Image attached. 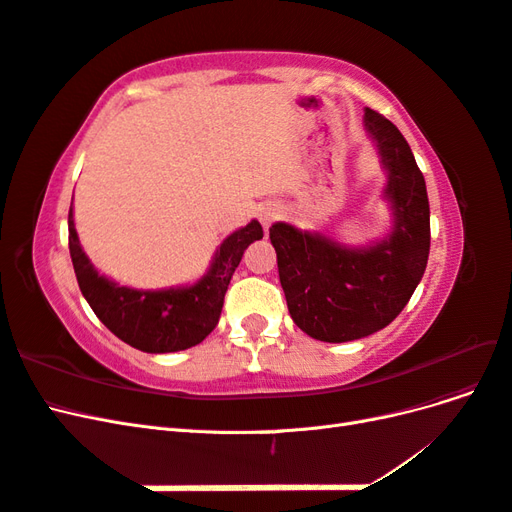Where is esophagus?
<instances>
[{"label":"esophagus","instance_id":"obj_1","mask_svg":"<svg viewBox=\"0 0 512 512\" xmlns=\"http://www.w3.org/2000/svg\"><path fill=\"white\" fill-rule=\"evenodd\" d=\"M280 207H277V205H265V207H262L260 209V224L262 226H271V222L275 220V218H280Z\"/></svg>","mask_w":512,"mask_h":512}]
</instances>
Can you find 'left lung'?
<instances>
[{
  "mask_svg": "<svg viewBox=\"0 0 512 512\" xmlns=\"http://www.w3.org/2000/svg\"><path fill=\"white\" fill-rule=\"evenodd\" d=\"M363 126L386 175L382 198L391 209V232L369 245H348L288 222L269 228L294 324L329 344L352 342L391 324L421 282L429 258V200L412 149L371 108H365Z\"/></svg>",
  "mask_w": 512,
  "mask_h": 512,
  "instance_id": "1",
  "label": "left lung"
}]
</instances>
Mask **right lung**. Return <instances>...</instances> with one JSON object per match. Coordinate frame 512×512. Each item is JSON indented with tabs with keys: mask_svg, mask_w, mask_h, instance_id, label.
<instances>
[{
	"mask_svg": "<svg viewBox=\"0 0 512 512\" xmlns=\"http://www.w3.org/2000/svg\"><path fill=\"white\" fill-rule=\"evenodd\" d=\"M68 232L74 273L89 307L121 342L151 354L179 352L203 342L220 320L230 277L247 245L262 239V226L252 220L218 245L207 273L194 284L143 290L121 286L91 265L74 228L72 207Z\"/></svg>",
	"mask_w": 512,
	"mask_h": 512,
	"instance_id": "right-lung-1",
	"label": "right lung"
}]
</instances>
